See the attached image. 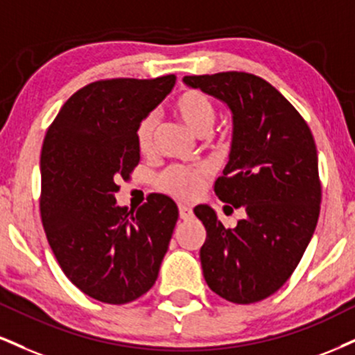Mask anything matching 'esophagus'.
I'll use <instances>...</instances> for the list:
<instances>
[{
  "mask_svg": "<svg viewBox=\"0 0 355 355\" xmlns=\"http://www.w3.org/2000/svg\"><path fill=\"white\" fill-rule=\"evenodd\" d=\"M178 213H180L182 220H190L191 216H193V211H191V208L189 207V205H183V203L178 205Z\"/></svg>",
  "mask_w": 355,
  "mask_h": 355,
  "instance_id": "esophagus-1",
  "label": "esophagus"
}]
</instances>
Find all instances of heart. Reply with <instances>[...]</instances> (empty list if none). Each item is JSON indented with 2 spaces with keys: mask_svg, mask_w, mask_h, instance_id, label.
Instances as JSON below:
<instances>
[{
  "mask_svg": "<svg viewBox=\"0 0 355 355\" xmlns=\"http://www.w3.org/2000/svg\"><path fill=\"white\" fill-rule=\"evenodd\" d=\"M173 112L196 135H207L215 125L218 109L208 94L198 89H187L173 101ZM155 129L157 122L153 115H147L139 122L135 129V142L140 153L152 150ZM205 178H207V170L202 166L172 165L164 173H160L157 185L160 190L177 198L190 200L198 195Z\"/></svg>",
  "mask_w": 355,
  "mask_h": 355,
  "instance_id": "obj_1",
  "label": "heart"
}]
</instances>
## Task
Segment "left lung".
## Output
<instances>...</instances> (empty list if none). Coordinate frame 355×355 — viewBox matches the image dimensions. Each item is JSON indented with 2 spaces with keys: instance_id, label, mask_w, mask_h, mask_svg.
<instances>
[{
  "instance_id": "8db88e82",
  "label": "left lung",
  "mask_w": 355,
  "mask_h": 355,
  "mask_svg": "<svg viewBox=\"0 0 355 355\" xmlns=\"http://www.w3.org/2000/svg\"><path fill=\"white\" fill-rule=\"evenodd\" d=\"M183 83L228 104L230 162L215 193L246 218L225 228L207 205L195 208L207 240L200 250L213 293L234 304L266 300L300 264L318 225V150L301 114L270 83L250 72L185 76Z\"/></svg>"
}]
</instances>
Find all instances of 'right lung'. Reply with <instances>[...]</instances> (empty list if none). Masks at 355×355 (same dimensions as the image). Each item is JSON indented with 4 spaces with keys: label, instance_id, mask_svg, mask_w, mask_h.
<instances>
[{
    "label": "right lung",
    "instance_id": "1",
    "mask_svg": "<svg viewBox=\"0 0 355 355\" xmlns=\"http://www.w3.org/2000/svg\"><path fill=\"white\" fill-rule=\"evenodd\" d=\"M175 74L101 79L74 92L41 150L40 210L64 275L87 296L125 304L155 284L178 208L152 193L137 210L117 207L119 182L139 165L135 129L165 99Z\"/></svg>",
    "mask_w": 355,
    "mask_h": 355
}]
</instances>
